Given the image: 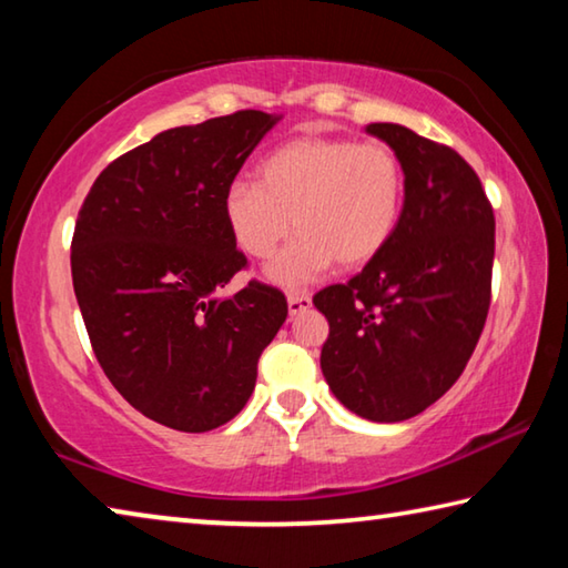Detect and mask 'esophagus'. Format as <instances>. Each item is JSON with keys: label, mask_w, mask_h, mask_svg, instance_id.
Wrapping results in <instances>:
<instances>
[{"label": "esophagus", "mask_w": 568, "mask_h": 568, "mask_svg": "<svg viewBox=\"0 0 568 568\" xmlns=\"http://www.w3.org/2000/svg\"><path fill=\"white\" fill-rule=\"evenodd\" d=\"M311 305H313V301H311V295H305V293H291L287 295V313L293 315H301V313H305V311H311Z\"/></svg>", "instance_id": "1"}]
</instances>
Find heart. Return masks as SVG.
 I'll return each instance as SVG.
<instances>
[{
  "label": "heart",
  "instance_id": "b5f03b06",
  "mask_svg": "<svg viewBox=\"0 0 568 568\" xmlns=\"http://www.w3.org/2000/svg\"><path fill=\"white\" fill-rule=\"evenodd\" d=\"M406 178L396 152L381 142L301 134L257 162V182L235 180L223 195L233 243L267 261L283 240L301 237L267 267L277 285H301L335 263L358 271L396 235Z\"/></svg>",
  "mask_w": 568,
  "mask_h": 568
}]
</instances>
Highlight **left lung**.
<instances>
[{"mask_svg":"<svg viewBox=\"0 0 568 568\" xmlns=\"http://www.w3.org/2000/svg\"><path fill=\"white\" fill-rule=\"evenodd\" d=\"M365 132L396 152L406 203L388 247L345 285L313 297L331 333L321 368L355 416L398 423L454 386L491 305L494 210L456 150L403 124Z\"/></svg>","mask_w":568,"mask_h":568,"instance_id":"left-lung-1","label":"left lung"}]
</instances>
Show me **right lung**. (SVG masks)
I'll return each mask as SVG.
<instances>
[{
  "label": "right lung",
  "instance_id": "add662e5",
  "mask_svg": "<svg viewBox=\"0 0 568 568\" xmlns=\"http://www.w3.org/2000/svg\"><path fill=\"white\" fill-rule=\"evenodd\" d=\"M277 120L243 110L160 132L100 172L77 217L72 283L92 351L122 398L168 428L235 418L287 318L277 287L220 295L247 263L223 195Z\"/></svg>",
  "mask_w": 568,
  "mask_h": 568
}]
</instances>
